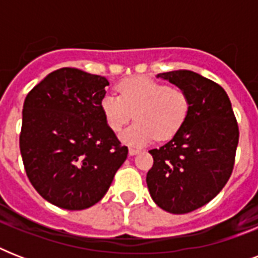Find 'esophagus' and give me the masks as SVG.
<instances>
[{
    "label": "esophagus",
    "mask_w": 258,
    "mask_h": 258,
    "mask_svg": "<svg viewBox=\"0 0 258 258\" xmlns=\"http://www.w3.org/2000/svg\"><path fill=\"white\" fill-rule=\"evenodd\" d=\"M141 153V150H138V149H133V147H130L128 149V154L130 155H137V154Z\"/></svg>",
    "instance_id": "1"
}]
</instances>
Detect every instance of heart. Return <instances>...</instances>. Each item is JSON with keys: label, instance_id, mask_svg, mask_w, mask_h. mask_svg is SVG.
<instances>
[{"label": "heart", "instance_id": "obj_1", "mask_svg": "<svg viewBox=\"0 0 258 258\" xmlns=\"http://www.w3.org/2000/svg\"><path fill=\"white\" fill-rule=\"evenodd\" d=\"M117 93H105L100 111L113 133L123 128L134 112L135 123L120 134L128 146H145L157 138L166 141L184 124L190 112V97L179 87H169L151 78L138 76L119 83Z\"/></svg>", "mask_w": 258, "mask_h": 258}]
</instances>
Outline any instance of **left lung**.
I'll return each mask as SVG.
<instances>
[{"label":"left lung","mask_w":258,"mask_h":258,"mask_svg":"<svg viewBox=\"0 0 258 258\" xmlns=\"http://www.w3.org/2000/svg\"><path fill=\"white\" fill-rule=\"evenodd\" d=\"M157 78L184 89L191 105L182 128L166 145L149 151L154 165L146 182L159 208L184 214L210 202L229 180L238 124L228 93L217 83L186 70Z\"/></svg>","instance_id":"obj_1"}]
</instances>
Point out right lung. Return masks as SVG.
<instances>
[{"instance_id":"obj_1","label":"right lung","mask_w":258,"mask_h":258,"mask_svg":"<svg viewBox=\"0 0 258 258\" xmlns=\"http://www.w3.org/2000/svg\"><path fill=\"white\" fill-rule=\"evenodd\" d=\"M108 80L76 68L53 71L25 97L20 151L40 196L67 210H83L108 191L127 159L100 111Z\"/></svg>"}]
</instances>
